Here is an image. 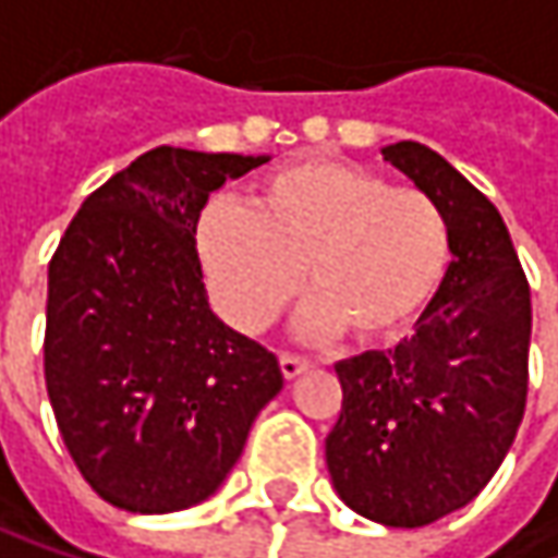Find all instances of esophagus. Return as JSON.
<instances>
[{"label":"esophagus","instance_id":"34e87169","mask_svg":"<svg viewBox=\"0 0 558 558\" xmlns=\"http://www.w3.org/2000/svg\"><path fill=\"white\" fill-rule=\"evenodd\" d=\"M306 368H310L306 359H300V355H293V352H280V372H283V378H296V375L306 372Z\"/></svg>","mask_w":558,"mask_h":558}]
</instances>
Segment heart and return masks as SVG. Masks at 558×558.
<instances>
[{
    "mask_svg": "<svg viewBox=\"0 0 558 558\" xmlns=\"http://www.w3.org/2000/svg\"><path fill=\"white\" fill-rule=\"evenodd\" d=\"M196 252L235 329L265 332L306 283V336L345 329L375 345L397 339L436 296L449 265V222L416 186L310 158L265 177L252 209L209 206L196 222Z\"/></svg>",
    "mask_w": 558,
    "mask_h": 558,
    "instance_id": "heart-1",
    "label": "heart"
}]
</instances>
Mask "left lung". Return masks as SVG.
<instances>
[{"instance_id":"1","label":"left lung","mask_w":558,"mask_h":558,"mask_svg":"<svg viewBox=\"0 0 558 558\" xmlns=\"http://www.w3.org/2000/svg\"><path fill=\"white\" fill-rule=\"evenodd\" d=\"M385 161L439 203L456 262L410 339L336 365L342 410L326 465L362 517L426 526L472 501L517 436L533 310L495 203L426 145L397 142Z\"/></svg>"}]
</instances>
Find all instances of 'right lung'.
<instances>
[{"instance_id":"right-lung-1","label":"right lung","mask_w":558,"mask_h":558,"mask_svg":"<svg viewBox=\"0 0 558 558\" xmlns=\"http://www.w3.org/2000/svg\"><path fill=\"white\" fill-rule=\"evenodd\" d=\"M265 161L151 148L83 199L48 265L57 429L83 482L122 510L209 498L283 388L275 352L209 310L193 239L209 193Z\"/></svg>"}]
</instances>
